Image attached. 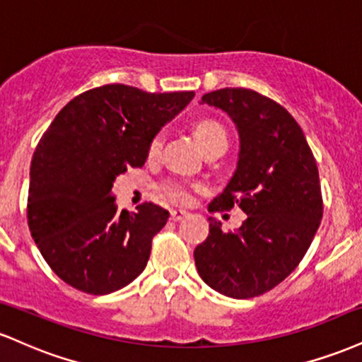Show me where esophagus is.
<instances>
[{
  "instance_id": "1",
  "label": "esophagus",
  "mask_w": 362,
  "mask_h": 362,
  "mask_svg": "<svg viewBox=\"0 0 362 362\" xmlns=\"http://www.w3.org/2000/svg\"><path fill=\"white\" fill-rule=\"evenodd\" d=\"M185 216H187L185 209H172V213H170V218H172V221H180V219H184Z\"/></svg>"
}]
</instances>
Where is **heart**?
Segmentation results:
<instances>
[{
  "instance_id": "heart-1",
  "label": "heart",
  "mask_w": 362,
  "mask_h": 362,
  "mask_svg": "<svg viewBox=\"0 0 362 362\" xmlns=\"http://www.w3.org/2000/svg\"><path fill=\"white\" fill-rule=\"evenodd\" d=\"M194 134L197 138L199 144L201 146H206L207 143L214 139H226V134H224V129L221 124L216 122L213 119H201L195 122L194 126ZM161 148V136H156L155 139L149 144V155H156ZM163 194L167 195L168 199L177 202H187L190 199L189 187L184 184H178V182H167L163 185Z\"/></svg>"
}]
</instances>
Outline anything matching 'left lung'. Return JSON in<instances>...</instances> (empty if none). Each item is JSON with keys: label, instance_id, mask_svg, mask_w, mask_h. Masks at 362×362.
Wrapping results in <instances>:
<instances>
[{"label": "left lung", "instance_id": "1", "mask_svg": "<svg viewBox=\"0 0 362 362\" xmlns=\"http://www.w3.org/2000/svg\"><path fill=\"white\" fill-rule=\"evenodd\" d=\"M201 103L226 112L240 138L238 163L209 211L238 206L242 226L224 233L209 218V235L194 250L209 288L235 300L276 288L296 269L323 214L317 161L284 107L247 88H221Z\"/></svg>", "mask_w": 362, "mask_h": 362}]
</instances>
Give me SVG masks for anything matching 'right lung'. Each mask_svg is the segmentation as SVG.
<instances>
[{"mask_svg":"<svg viewBox=\"0 0 362 362\" xmlns=\"http://www.w3.org/2000/svg\"><path fill=\"white\" fill-rule=\"evenodd\" d=\"M194 97L105 85L74 97L44 132L30 165L28 228L66 284L110 294L144 271L170 213L151 202L117 211L112 187L127 167H143L160 129Z\"/></svg>","mask_w":362,"mask_h":362,"instance_id":"right-lung-1","label":"right lung"}]
</instances>
